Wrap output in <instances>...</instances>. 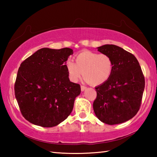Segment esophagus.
I'll return each mask as SVG.
<instances>
[{
  "mask_svg": "<svg viewBox=\"0 0 157 157\" xmlns=\"http://www.w3.org/2000/svg\"><path fill=\"white\" fill-rule=\"evenodd\" d=\"M86 86H81V91H85V90H86Z\"/></svg>",
  "mask_w": 157,
  "mask_h": 157,
  "instance_id": "esophagus-1",
  "label": "esophagus"
}]
</instances>
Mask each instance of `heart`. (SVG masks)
<instances>
[{
    "label": "heart",
    "instance_id": "1",
    "mask_svg": "<svg viewBox=\"0 0 157 157\" xmlns=\"http://www.w3.org/2000/svg\"><path fill=\"white\" fill-rule=\"evenodd\" d=\"M65 67L71 82L76 83L84 75L87 83L99 86L110 78L113 62L108 55L84 50L75 55V63L71 59L66 61Z\"/></svg>",
    "mask_w": 157,
    "mask_h": 157
}]
</instances>
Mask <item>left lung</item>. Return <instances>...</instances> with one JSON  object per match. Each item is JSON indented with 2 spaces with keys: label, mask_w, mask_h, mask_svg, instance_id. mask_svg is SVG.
Returning <instances> with one entry per match:
<instances>
[{
  "label": "left lung",
  "mask_w": 157,
  "mask_h": 157,
  "mask_svg": "<svg viewBox=\"0 0 157 157\" xmlns=\"http://www.w3.org/2000/svg\"><path fill=\"white\" fill-rule=\"evenodd\" d=\"M110 56L113 71L105 83L95 87L96 99L93 107L97 118L107 124H116L132 119L139 111L145 89V78L134 55L116 45L98 47Z\"/></svg>",
  "instance_id": "left-lung-1"
}]
</instances>
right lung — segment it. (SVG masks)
Wrapping results in <instances>:
<instances>
[{
	"label": "right lung",
	"mask_w": 157,
	"mask_h": 157,
	"mask_svg": "<svg viewBox=\"0 0 157 157\" xmlns=\"http://www.w3.org/2000/svg\"><path fill=\"white\" fill-rule=\"evenodd\" d=\"M73 54L69 48H43L21 63L14 85L15 97L23 116L30 123L52 127L70 115L80 94L71 82L65 63Z\"/></svg>",
	"instance_id": "obj_1"
}]
</instances>
